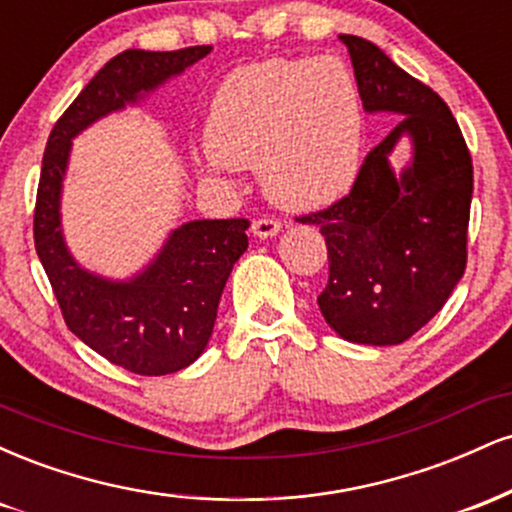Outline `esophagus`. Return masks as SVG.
<instances>
[{
    "label": "esophagus",
    "mask_w": 512,
    "mask_h": 512,
    "mask_svg": "<svg viewBox=\"0 0 512 512\" xmlns=\"http://www.w3.org/2000/svg\"><path fill=\"white\" fill-rule=\"evenodd\" d=\"M281 231V221L272 219V216H260V219L252 221V233L257 238H272Z\"/></svg>",
    "instance_id": "esophagus-1"
}]
</instances>
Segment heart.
<instances>
[{"instance_id":"b5f03b06","label":"heart","mask_w":512,"mask_h":512,"mask_svg":"<svg viewBox=\"0 0 512 512\" xmlns=\"http://www.w3.org/2000/svg\"><path fill=\"white\" fill-rule=\"evenodd\" d=\"M361 134V96L344 62L267 60L228 74L211 98L207 170L255 166L279 207L320 209L354 182Z\"/></svg>"}]
</instances>
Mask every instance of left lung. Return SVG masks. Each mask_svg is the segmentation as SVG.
I'll return each mask as SVG.
<instances>
[{
  "label": "left lung",
  "mask_w": 512,
  "mask_h": 512,
  "mask_svg": "<svg viewBox=\"0 0 512 512\" xmlns=\"http://www.w3.org/2000/svg\"><path fill=\"white\" fill-rule=\"evenodd\" d=\"M339 40L363 108L404 117L363 158L349 195L296 221L315 223L325 236L330 279L317 305L327 325L349 342L402 344L443 308L467 267L472 156L431 86L370 40ZM402 133L415 142V163L397 181L386 156Z\"/></svg>",
  "instance_id": "1"
}]
</instances>
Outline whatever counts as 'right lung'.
Returning <instances> with one entry per match:
<instances>
[{"instance_id":"add662e5","label":"right lung","mask_w":512,"mask_h":512,"mask_svg":"<svg viewBox=\"0 0 512 512\" xmlns=\"http://www.w3.org/2000/svg\"><path fill=\"white\" fill-rule=\"evenodd\" d=\"M211 45L170 52L125 50L88 81L52 127L35 195L33 240L67 327L137 375H168L197 361L216 322L223 286L248 248V219L190 221L129 284L79 269L60 231V187L72 137L93 120L209 55Z\"/></svg>"}]
</instances>
